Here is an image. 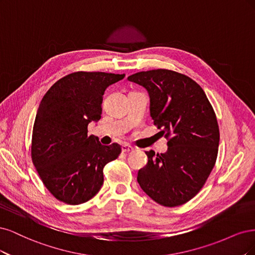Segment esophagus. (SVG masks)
<instances>
[{"label":"esophagus","mask_w":255,"mask_h":255,"mask_svg":"<svg viewBox=\"0 0 255 255\" xmlns=\"http://www.w3.org/2000/svg\"><path fill=\"white\" fill-rule=\"evenodd\" d=\"M122 151L123 152H126V153L131 152V151H133V147L131 146V145H129V144H124V145L122 146Z\"/></svg>","instance_id":"obj_1"}]
</instances>
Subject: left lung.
Here are the masks:
<instances>
[{
  "mask_svg": "<svg viewBox=\"0 0 255 255\" xmlns=\"http://www.w3.org/2000/svg\"><path fill=\"white\" fill-rule=\"evenodd\" d=\"M144 87L150 98V117L168 142L164 153L146 151L148 162L137 182L152 200L178 207L195 197L215 165L218 123L202 88L170 70L138 72L128 77Z\"/></svg>",
  "mask_w": 255,
  "mask_h": 255,
  "instance_id": "left-lung-1",
  "label": "left lung"
}]
</instances>
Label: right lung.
Instances as JSON below:
<instances>
[{
    "label": "right lung",
    "mask_w": 255,
    "mask_h": 255,
    "mask_svg": "<svg viewBox=\"0 0 255 255\" xmlns=\"http://www.w3.org/2000/svg\"><path fill=\"white\" fill-rule=\"evenodd\" d=\"M125 74L75 72L50 88L36 114L31 160L43 184L68 204L87 202L100 192L103 169L116 160L119 144L105 146L88 135V125L102 118L103 95Z\"/></svg>",
    "instance_id": "obj_1"
}]
</instances>
